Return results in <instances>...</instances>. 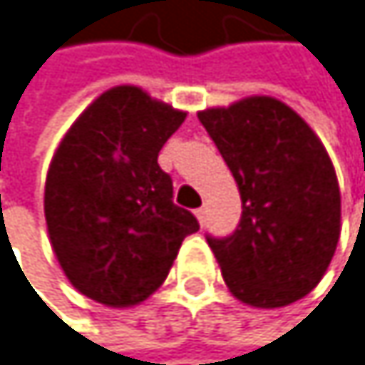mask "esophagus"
<instances>
[{
	"instance_id": "esophagus-1",
	"label": "esophagus",
	"mask_w": 365,
	"mask_h": 365,
	"mask_svg": "<svg viewBox=\"0 0 365 365\" xmlns=\"http://www.w3.org/2000/svg\"><path fill=\"white\" fill-rule=\"evenodd\" d=\"M195 216H197V220H199L201 225H205V207H199V210L195 212Z\"/></svg>"
}]
</instances>
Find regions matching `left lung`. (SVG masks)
<instances>
[{"label": "left lung", "instance_id": "1", "mask_svg": "<svg viewBox=\"0 0 365 365\" xmlns=\"http://www.w3.org/2000/svg\"><path fill=\"white\" fill-rule=\"evenodd\" d=\"M199 120L236 179L242 218L229 238H207L229 292L274 309L309 294L340 240L342 199L314 129L283 101L245 97Z\"/></svg>", "mask_w": 365, "mask_h": 365}]
</instances>
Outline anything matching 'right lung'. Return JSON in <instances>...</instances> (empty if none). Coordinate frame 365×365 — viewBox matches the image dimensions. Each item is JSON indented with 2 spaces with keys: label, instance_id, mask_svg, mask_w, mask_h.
<instances>
[{
  "label": "right lung",
  "instance_id": "right-lung-1",
  "mask_svg": "<svg viewBox=\"0 0 365 365\" xmlns=\"http://www.w3.org/2000/svg\"><path fill=\"white\" fill-rule=\"evenodd\" d=\"M184 110L138 86L99 95L60 140L45 181L49 242L71 285L106 307H134L164 279L197 218L173 203L158 153Z\"/></svg>",
  "mask_w": 365,
  "mask_h": 365
}]
</instances>
